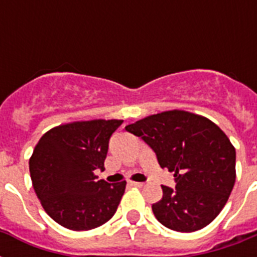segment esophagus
<instances>
[{
    "label": "esophagus",
    "instance_id": "34e87169",
    "mask_svg": "<svg viewBox=\"0 0 257 257\" xmlns=\"http://www.w3.org/2000/svg\"><path fill=\"white\" fill-rule=\"evenodd\" d=\"M129 184H131V185H133V187H137V188L144 187V183H139V181H129Z\"/></svg>",
    "mask_w": 257,
    "mask_h": 257
}]
</instances>
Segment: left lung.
<instances>
[{"label":"left lung","mask_w":257,"mask_h":257,"mask_svg":"<svg viewBox=\"0 0 257 257\" xmlns=\"http://www.w3.org/2000/svg\"><path fill=\"white\" fill-rule=\"evenodd\" d=\"M155 151L161 168L173 172L176 189L161 185L152 205L156 219L177 232L207 227L227 204L236 180V151L209 118L187 110H167L126 125Z\"/></svg>","instance_id":"1"}]
</instances>
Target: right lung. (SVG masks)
Instances as JSON below:
<instances>
[{
	"label": "right lung",
	"instance_id": "1",
	"mask_svg": "<svg viewBox=\"0 0 257 257\" xmlns=\"http://www.w3.org/2000/svg\"><path fill=\"white\" fill-rule=\"evenodd\" d=\"M122 120L73 121L44 135L29 160L34 192L42 208L62 227L89 231L112 219L126 181L97 180L104 171L109 139Z\"/></svg>",
	"mask_w": 257,
	"mask_h": 257
}]
</instances>
